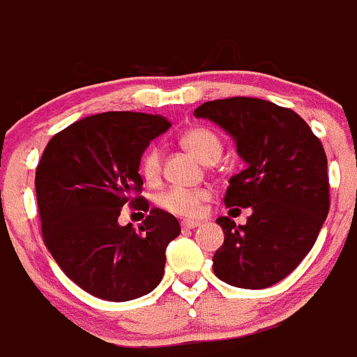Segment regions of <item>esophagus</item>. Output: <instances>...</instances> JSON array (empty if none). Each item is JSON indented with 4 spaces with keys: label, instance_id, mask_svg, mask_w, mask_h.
<instances>
[{
    "label": "esophagus",
    "instance_id": "1",
    "mask_svg": "<svg viewBox=\"0 0 357 357\" xmlns=\"http://www.w3.org/2000/svg\"><path fill=\"white\" fill-rule=\"evenodd\" d=\"M197 227H200V221H193V220L181 221V228H185V230H190V228H197Z\"/></svg>",
    "mask_w": 357,
    "mask_h": 357
}]
</instances>
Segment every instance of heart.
<instances>
[{
  "label": "heart",
  "instance_id": "b5f03b06",
  "mask_svg": "<svg viewBox=\"0 0 357 357\" xmlns=\"http://www.w3.org/2000/svg\"><path fill=\"white\" fill-rule=\"evenodd\" d=\"M181 146L188 150L202 164H213L223 151L220 136L209 127H192L179 139ZM137 171L144 183L150 186L157 185L162 178L160 151L157 146H148L141 153L137 162ZM211 199L209 188H169L157 197V204L167 213L183 218H195L202 213V206Z\"/></svg>",
  "mask_w": 357,
  "mask_h": 357
}]
</instances>
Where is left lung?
<instances>
[{
    "label": "left lung",
    "instance_id": "8db88e82",
    "mask_svg": "<svg viewBox=\"0 0 357 357\" xmlns=\"http://www.w3.org/2000/svg\"><path fill=\"white\" fill-rule=\"evenodd\" d=\"M193 115L230 132L248 162L230 179L225 206L251 207V216L238 227L228 216L216 220L225 242L213 256L214 274L237 288H268L300 265L328 216L323 143L298 113L265 99H216Z\"/></svg>",
    "mask_w": 357,
    "mask_h": 357
}]
</instances>
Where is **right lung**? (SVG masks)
I'll return each mask as SVG.
<instances>
[{"label":"right lung","mask_w":357,"mask_h":357,"mask_svg":"<svg viewBox=\"0 0 357 357\" xmlns=\"http://www.w3.org/2000/svg\"><path fill=\"white\" fill-rule=\"evenodd\" d=\"M171 122L160 115L108 112L55 134L36 167L41 237L62 272L109 302L139 298L164 278L165 249L178 220L141 195L137 162ZM123 205L151 214L139 231L120 227Z\"/></svg>","instance_id":"right-lung-1"}]
</instances>
